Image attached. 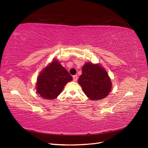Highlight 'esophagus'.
Segmentation results:
<instances>
[{"label":"esophagus","instance_id":"1","mask_svg":"<svg viewBox=\"0 0 148 148\" xmlns=\"http://www.w3.org/2000/svg\"><path fill=\"white\" fill-rule=\"evenodd\" d=\"M73 81H76L78 79V76L77 75H73Z\"/></svg>","mask_w":148,"mask_h":148}]
</instances>
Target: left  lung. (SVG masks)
Listing matches in <instances>:
<instances>
[{"label":"left lung","mask_w":148,"mask_h":148,"mask_svg":"<svg viewBox=\"0 0 148 148\" xmlns=\"http://www.w3.org/2000/svg\"><path fill=\"white\" fill-rule=\"evenodd\" d=\"M84 93L91 100H98L108 95L112 83L108 74L99 64L86 62L78 79Z\"/></svg>","instance_id":"left-lung-1"}]
</instances>
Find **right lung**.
I'll return each instance as SVG.
<instances>
[{"label":"right lung","mask_w":148,"mask_h":148,"mask_svg":"<svg viewBox=\"0 0 148 148\" xmlns=\"http://www.w3.org/2000/svg\"><path fill=\"white\" fill-rule=\"evenodd\" d=\"M72 79L68 71L54 58L38 76L37 93L45 99H54L62 92L65 84Z\"/></svg>","instance_id":"add662e5"}]
</instances>
